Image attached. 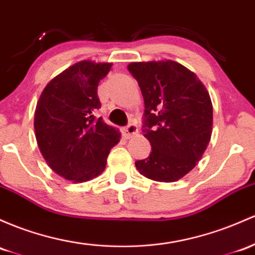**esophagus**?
Here are the masks:
<instances>
[{
  "mask_svg": "<svg viewBox=\"0 0 255 255\" xmlns=\"http://www.w3.org/2000/svg\"><path fill=\"white\" fill-rule=\"evenodd\" d=\"M138 133V126L135 123H129L126 128H123V134H125L127 138H130V136L135 135Z\"/></svg>",
  "mask_w": 255,
  "mask_h": 255,
  "instance_id": "obj_1",
  "label": "esophagus"
}]
</instances>
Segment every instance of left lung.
Instances as JSON below:
<instances>
[{
  "mask_svg": "<svg viewBox=\"0 0 255 255\" xmlns=\"http://www.w3.org/2000/svg\"><path fill=\"white\" fill-rule=\"evenodd\" d=\"M128 70L144 98L142 132L151 144L150 156L136 161V169L152 180L177 181L194 168L211 140V97L194 72L175 61L132 63Z\"/></svg>",
  "mask_w": 255,
  "mask_h": 255,
  "instance_id": "left-lung-1",
  "label": "left lung"
}]
</instances>
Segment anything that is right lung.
<instances>
[{
    "mask_svg": "<svg viewBox=\"0 0 255 255\" xmlns=\"http://www.w3.org/2000/svg\"><path fill=\"white\" fill-rule=\"evenodd\" d=\"M110 63L83 60L64 70L44 87L35 111L36 140L57 174L83 183L104 172L111 147L121 134L96 117L98 85Z\"/></svg>",
    "mask_w": 255,
    "mask_h": 255,
    "instance_id": "add662e5",
    "label": "right lung"
}]
</instances>
